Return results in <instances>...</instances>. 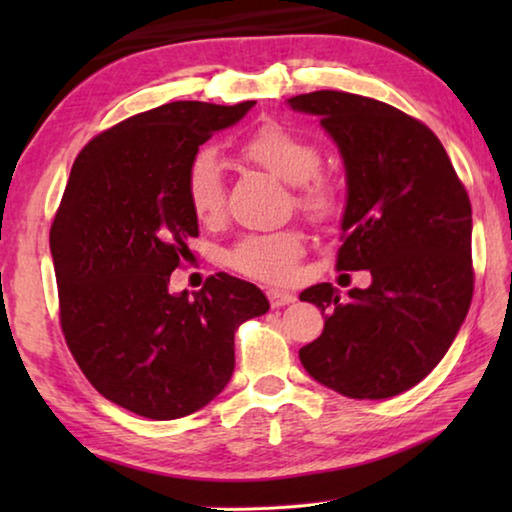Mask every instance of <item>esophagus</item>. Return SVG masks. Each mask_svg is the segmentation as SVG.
Listing matches in <instances>:
<instances>
[{
	"label": "esophagus",
	"instance_id": "obj_1",
	"mask_svg": "<svg viewBox=\"0 0 512 512\" xmlns=\"http://www.w3.org/2000/svg\"><path fill=\"white\" fill-rule=\"evenodd\" d=\"M266 296H268V302H271L273 309L284 307V305H291V302H296V296H293V293L280 291V289H268Z\"/></svg>",
	"mask_w": 512,
	"mask_h": 512
}]
</instances>
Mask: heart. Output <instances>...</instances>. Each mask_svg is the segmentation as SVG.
<instances>
[{"mask_svg": "<svg viewBox=\"0 0 512 512\" xmlns=\"http://www.w3.org/2000/svg\"><path fill=\"white\" fill-rule=\"evenodd\" d=\"M239 153L284 183L298 185V205L323 214L332 205L329 187L316 173L320 171L318 146L280 124H264L244 137ZM187 203L205 225L216 223L225 212V183L219 153L198 151L189 160L185 176ZM305 253V237L298 230L257 232L241 237L228 253V264L241 275L262 282H287L296 273V262Z\"/></svg>", "mask_w": 512, "mask_h": 512, "instance_id": "obj_1", "label": "heart"}]
</instances>
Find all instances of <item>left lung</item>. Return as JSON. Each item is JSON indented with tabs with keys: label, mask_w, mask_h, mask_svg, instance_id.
<instances>
[{
	"label": "left lung",
	"mask_w": 512,
	"mask_h": 512,
	"mask_svg": "<svg viewBox=\"0 0 512 512\" xmlns=\"http://www.w3.org/2000/svg\"><path fill=\"white\" fill-rule=\"evenodd\" d=\"M287 103L320 117L343 158L336 268L372 275L348 300L329 282L300 293L325 311L323 334L300 348V361L352 400L400 395L438 366L470 309V198L438 137L406 112L336 90Z\"/></svg>",
	"instance_id": "obj_1"
}]
</instances>
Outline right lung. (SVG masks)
I'll return each mask as SVG.
<instances>
[{
	"instance_id": "add662e5",
	"label": "right lung",
	"mask_w": 512,
	"mask_h": 512,
	"mask_svg": "<svg viewBox=\"0 0 512 512\" xmlns=\"http://www.w3.org/2000/svg\"><path fill=\"white\" fill-rule=\"evenodd\" d=\"M255 101H173L108 128L85 146L51 223L60 325L90 384L121 409L176 420L210 404L235 370V332L268 311L255 284L212 275L171 293L192 255L189 160Z\"/></svg>"
}]
</instances>
